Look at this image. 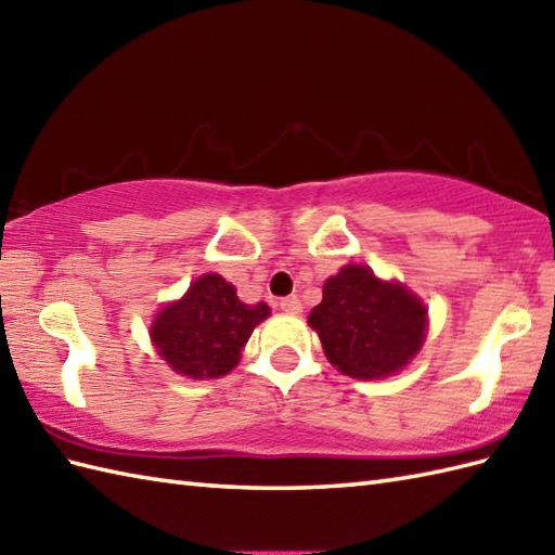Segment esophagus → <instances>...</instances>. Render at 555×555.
<instances>
[{"instance_id": "obj_1", "label": "esophagus", "mask_w": 555, "mask_h": 555, "mask_svg": "<svg viewBox=\"0 0 555 555\" xmlns=\"http://www.w3.org/2000/svg\"><path fill=\"white\" fill-rule=\"evenodd\" d=\"M279 308L288 312V314H300L302 312V302L298 296H288V298H281L279 300Z\"/></svg>"}]
</instances>
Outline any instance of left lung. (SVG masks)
Here are the masks:
<instances>
[{"mask_svg": "<svg viewBox=\"0 0 555 555\" xmlns=\"http://www.w3.org/2000/svg\"><path fill=\"white\" fill-rule=\"evenodd\" d=\"M324 356L352 379H384L417 356L427 334V308L398 281L370 267L346 264L324 281L322 302L308 317Z\"/></svg>", "mask_w": 555, "mask_h": 555, "instance_id": "8db88e82", "label": "left lung"}]
</instances>
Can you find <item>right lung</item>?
<instances>
[{
  "label": "right lung",
  "instance_id": "right-lung-1",
  "mask_svg": "<svg viewBox=\"0 0 555 555\" xmlns=\"http://www.w3.org/2000/svg\"><path fill=\"white\" fill-rule=\"evenodd\" d=\"M269 317V305H245L219 274L193 281L185 296L152 322L150 336L162 360L191 379H219L241 360L253 328Z\"/></svg>",
  "mask_w": 555,
  "mask_h": 555
}]
</instances>
